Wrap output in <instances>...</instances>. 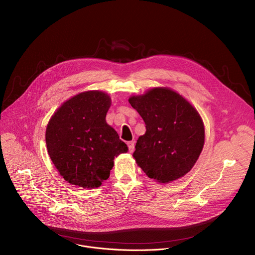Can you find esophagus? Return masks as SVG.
I'll return each instance as SVG.
<instances>
[{"instance_id":"obj_1","label":"esophagus","mask_w":255,"mask_h":255,"mask_svg":"<svg viewBox=\"0 0 255 255\" xmlns=\"http://www.w3.org/2000/svg\"><path fill=\"white\" fill-rule=\"evenodd\" d=\"M127 144H128V147H129V151L133 152L134 151V141H129Z\"/></svg>"}]
</instances>
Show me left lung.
Wrapping results in <instances>:
<instances>
[{
	"mask_svg": "<svg viewBox=\"0 0 255 255\" xmlns=\"http://www.w3.org/2000/svg\"><path fill=\"white\" fill-rule=\"evenodd\" d=\"M129 103L146 125L133 153L137 164L162 184L184 176L198 160L205 141L204 124L196 109L164 88L131 97Z\"/></svg>",
	"mask_w": 255,
	"mask_h": 255,
	"instance_id": "8db88e82",
	"label": "left lung"
}]
</instances>
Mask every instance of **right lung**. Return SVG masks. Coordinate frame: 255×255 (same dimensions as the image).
Here are the masks:
<instances>
[{
  "label": "right lung",
  "instance_id": "right-lung-1",
  "mask_svg": "<svg viewBox=\"0 0 255 255\" xmlns=\"http://www.w3.org/2000/svg\"><path fill=\"white\" fill-rule=\"evenodd\" d=\"M111 99L91 91L69 99L48 122V154L63 178L84 189H95L110 176L114 158L128 151L118 133L106 122Z\"/></svg>",
  "mask_w": 255,
  "mask_h": 255
}]
</instances>
